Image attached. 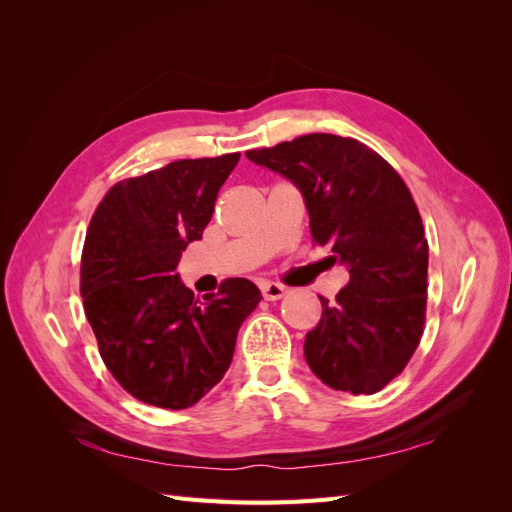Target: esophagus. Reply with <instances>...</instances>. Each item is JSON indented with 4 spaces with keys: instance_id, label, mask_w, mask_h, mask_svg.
Segmentation results:
<instances>
[{
    "instance_id": "obj_1",
    "label": "esophagus",
    "mask_w": 512,
    "mask_h": 512,
    "mask_svg": "<svg viewBox=\"0 0 512 512\" xmlns=\"http://www.w3.org/2000/svg\"><path fill=\"white\" fill-rule=\"evenodd\" d=\"M260 290H262V297H265V301H280L286 294V288L277 282H265L260 286Z\"/></svg>"
}]
</instances>
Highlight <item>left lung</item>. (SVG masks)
I'll return each instance as SVG.
<instances>
[{"mask_svg": "<svg viewBox=\"0 0 512 512\" xmlns=\"http://www.w3.org/2000/svg\"><path fill=\"white\" fill-rule=\"evenodd\" d=\"M245 156L297 185L314 243L350 273L333 303L320 297V322L305 335L307 365L335 391L378 393L404 371L425 327L429 247L408 185L374 149L335 134Z\"/></svg>", "mask_w": 512, "mask_h": 512, "instance_id": "obj_1", "label": "left lung"}]
</instances>
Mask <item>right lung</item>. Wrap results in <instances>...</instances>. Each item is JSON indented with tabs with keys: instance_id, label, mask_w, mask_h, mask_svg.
Wrapping results in <instances>:
<instances>
[{
	"instance_id": "add662e5",
	"label": "right lung",
	"mask_w": 512,
	"mask_h": 512,
	"mask_svg": "<svg viewBox=\"0 0 512 512\" xmlns=\"http://www.w3.org/2000/svg\"><path fill=\"white\" fill-rule=\"evenodd\" d=\"M241 153L177 160L115 183L91 215L81 297L113 378L143 404L183 410L222 380L260 290L228 277L203 301L177 275L203 237L215 198Z\"/></svg>"
}]
</instances>
